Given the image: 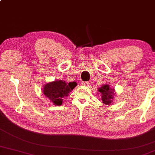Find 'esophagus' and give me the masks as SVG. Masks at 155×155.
<instances>
[{"instance_id": "34e87169", "label": "esophagus", "mask_w": 155, "mask_h": 155, "mask_svg": "<svg viewBox=\"0 0 155 155\" xmlns=\"http://www.w3.org/2000/svg\"><path fill=\"white\" fill-rule=\"evenodd\" d=\"M82 85L84 86H89V82H82Z\"/></svg>"}]
</instances>
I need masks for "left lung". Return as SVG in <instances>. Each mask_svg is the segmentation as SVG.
I'll return each instance as SVG.
<instances>
[{
	"label": "left lung",
	"instance_id": "left-lung-1",
	"mask_svg": "<svg viewBox=\"0 0 155 155\" xmlns=\"http://www.w3.org/2000/svg\"><path fill=\"white\" fill-rule=\"evenodd\" d=\"M98 91L101 93L102 102L105 105H110L115 95L114 89L111 88L108 84H104L98 89Z\"/></svg>",
	"mask_w": 155,
	"mask_h": 155
}]
</instances>
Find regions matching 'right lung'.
I'll list each match as a JSON object with an SVG mask.
<instances>
[{
    "mask_svg": "<svg viewBox=\"0 0 155 155\" xmlns=\"http://www.w3.org/2000/svg\"><path fill=\"white\" fill-rule=\"evenodd\" d=\"M77 85L76 82L67 83L65 81L58 80L47 83L44 85L43 93L55 106H61L63 98L67 97L70 92Z\"/></svg>",
    "mask_w": 155,
    "mask_h": 155,
    "instance_id": "right-lung-1",
    "label": "right lung"
}]
</instances>
